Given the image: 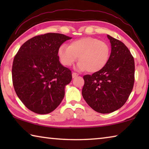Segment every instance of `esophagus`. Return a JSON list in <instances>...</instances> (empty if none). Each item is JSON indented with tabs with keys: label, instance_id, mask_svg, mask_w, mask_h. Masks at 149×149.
<instances>
[{
	"label": "esophagus",
	"instance_id": "1",
	"mask_svg": "<svg viewBox=\"0 0 149 149\" xmlns=\"http://www.w3.org/2000/svg\"><path fill=\"white\" fill-rule=\"evenodd\" d=\"M78 75H79V74H77V73H75V72L72 73V77H73V78L77 77V76H78Z\"/></svg>",
	"mask_w": 149,
	"mask_h": 149
}]
</instances>
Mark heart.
I'll list each match as a JSON object with an SVG mask.
<instances>
[{
  "instance_id": "heart-1",
  "label": "heart",
  "mask_w": 149,
  "mask_h": 149,
  "mask_svg": "<svg viewBox=\"0 0 149 149\" xmlns=\"http://www.w3.org/2000/svg\"><path fill=\"white\" fill-rule=\"evenodd\" d=\"M60 62L64 66H71L76 61V68L95 73L104 68L110 58V48L103 41L91 37H84L74 40L69 46L63 45L58 49Z\"/></svg>"
}]
</instances>
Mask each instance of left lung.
Listing matches in <instances>:
<instances>
[{"label": "left lung", "instance_id": "left-lung-1", "mask_svg": "<svg viewBox=\"0 0 149 149\" xmlns=\"http://www.w3.org/2000/svg\"><path fill=\"white\" fill-rule=\"evenodd\" d=\"M111 53L107 64L100 71L84 76L82 95L93 110L108 114L125 104L132 93L135 80L134 59L128 48L107 35Z\"/></svg>", "mask_w": 149, "mask_h": 149}]
</instances>
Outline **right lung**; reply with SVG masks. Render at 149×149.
<instances>
[{
    "label": "right lung",
    "mask_w": 149,
    "mask_h": 149,
    "mask_svg": "<svg viewBox=\"0 0 149 149\" xmlns=\"http://www.w3.org/2000/svg\"><path fill=\"white\" fill-rule=\"evenodd\" d=\"M72 37L49 33L35 36L22 45L12 64V82L23 104L32 112L46 114L58 107L65 87L72 79L61 64L58 49Z\"/></svg>",
    "instance_id": "right-lung-1"
}]
</instances>
